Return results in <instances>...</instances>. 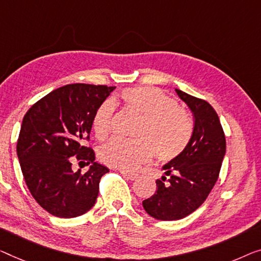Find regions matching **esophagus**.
<instances>
[{
	"label": "esophagus",
	"instance_id": "obj_1",
	"mask_svg": "<svg viewBox=\"0 0 261 261\" xmlns=\"http://www.w3.org/2000/svg\"><path fill=\"white\" fill-rule=\"evenodd\" d=\"M120 173H122L124 177L127 178V179H130V180H134V179H136V178L138 177V174H137V173H134V172H127V171H120Z\"/></svg>",
	"mask_w": 261,
	"mask_h": 261
}]
</instances>
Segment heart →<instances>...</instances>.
Masks as SVG:
<instances>
[{"mask_svg":"<svg viewBox=\"0 0 261 261\" xmlns=\"http://www.w3.org/2000/svg\"><path fill=\"white\" fill-rule=\"evenodd\" d=\"M124 107L142 115L136 127V139L114 138L100 147L104 164L131 171L151 161L154 151L161 161L177 158L191 139L192 120L172 97L152 87L129 88L120 93ZM115 103L104 100L97 107L92 127L97 138H107L114 129Z\"/></svg>","mask_w":261,"mask_h":261,"instance_id":"b5f03b06","label":"heart"}]
</instances>
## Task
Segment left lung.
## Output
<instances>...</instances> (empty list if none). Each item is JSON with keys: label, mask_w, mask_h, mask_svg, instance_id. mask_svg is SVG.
Segmentation results:
<instances>
[{"label": "left lung", "mask_w": 261, "mask_h": 261, "mask_svg": "<svg viewBox=\"0 0 261 261\" xmlns=\"http://www.w3.org/2000/svg\"><path fill=\"white\" fill-rule=\"evenodd\" d=\"M194 117L191 139L177 158L163 166L165 176L157 179L153 196L143 207L158 220H178L204 203L219 177L226 141L219 117L206 100L176 89Z\"/></svg>", "instance_id": "8db88e82"}]
</instances>
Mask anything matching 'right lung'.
<instances>
[{"label":"right lung","instance_id":"right-lung-1","mask_svg":"<svg viewBox=\"0 0 261 261\" xmlns=\"http://www.w3.org/2000/svg\"><path fill=\"white\" fill-rule=\"evenodd\" d=\"M116 87L68 84L31 107L22 120L17 157L34 199L50 215L75 218L96 203L99 180L109 169L95 162L89 141L97 107ZM90 165L85 174L73 173L72 161Z\"/></svg>","mask_w":261,"mask_h":261}]
</instances>
